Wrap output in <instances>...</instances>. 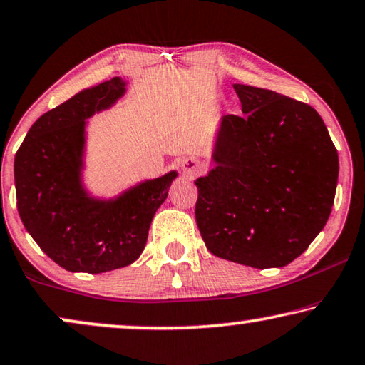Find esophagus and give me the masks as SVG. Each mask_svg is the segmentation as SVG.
<instances>
[{
    "label": "esophagus",
    "mask_w": 365,
    "mask_h": 365,
    "mask_svg": "<svg viewBox=\"0 0 365 365\" xmlns=\"http://www.w3.org/2000/svg\"><path fill=\"white\" fill-rule=\"evenodd\" d=\"M182 172L187 173V175H197V173L202 172V163H200L198 158L195 157H185L180 162Z\"/></svg>",
    "instance_id": "1"
}]
</instances>
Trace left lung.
<instances>
[{
  "label": "left lung",
  "mask_w": 365,
  "mask_h": 365,
  "mask_svg": "<svg viewBox=\"0 0 365 365\" xmlns=\"http://www.w3.org/2000/svg\"><path fill=\"white\" fill-rule=\"evenodd\" d=\"M243 117L223 115L213 168L195 180V218L208 251L251 268H281L304 253L334 205L339 157L304 102L235 84Z\"/></svg>",
  "instance_id": "obj_1"
}]
</instances>
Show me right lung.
Wrapping results in <instances>:
<instances>
[{"label": "right lung", "instance_id": "obj_1", "mask_svg": "<svg viewBox=\"0 0 365 365\" xmlns=\"http://www.w3.org/2000/svg\"><path fill=\"white\" fill-rule=\"evenodd\" d=\"M127 92L112 78L79 91L34 122L14 157L18 212L26 232L61 268L99 274L132 264L177 170L97 197L84 182L87 124Z\"/></svg>", "mask_w": 365, "mask_h": 365}]
</instances>
